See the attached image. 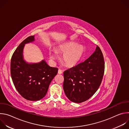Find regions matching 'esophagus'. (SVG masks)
Segmentation results:
<instances>
[{"label": "esophagus", "mask_w": 129, "mask_h": 129, "mask_svg": "<svg viewBox=\"0 0 129 129\" xmlns=\"http://www.w3.org/2000/svg\"><path fill=\"white\" fill-rule=\"evenodd\" d=\"M58 74H62V73H63V71H62V70H61V69H59L58 70Z\"/></svg>", "instance_id": "1"}]
</instances>
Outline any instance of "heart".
Masks as SVG:
<instances>
[{"label":"heart","mask_w":129,"mask_h":129,"mask_svg":"<svg viewBox=\"0 0 129 129\" xmlns=\"http://www.w3.org/2000/svg\"><path fill=\"white\" fill-rule=\"evenodd\" d=\"M85 51L84 46L79 45L75 42H70L60 46L59 52L63 53L62 60L68 66L77 65L82 59ZM58 58V52L56 50H50L49 58L51 61L54 63Z\"/></svg>","instance_id":"heart-1"}]
</instances>
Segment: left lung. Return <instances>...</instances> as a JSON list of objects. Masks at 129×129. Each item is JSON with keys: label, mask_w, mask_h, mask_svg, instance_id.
Here are the masks:
<instances>
[{"label": "left lung", "mask_w": 129, "mask_h": 129, "mask_svg": "<svg viewBox=\"0 0 129 129\" xmlns=\"http://www.w3.org/2000/svg\"><path fill=\"white\" fill-rule=\"evenodd\" d=\"M104 70L103 54L97 46L94 52L84 62L64 72L63 89L67 98L76 103L90 99L98 90Z\"/></svg>", "instance_id": "left-lung-1"}]
</instances>
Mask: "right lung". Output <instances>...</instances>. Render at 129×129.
Here are the masks:
<instances>
[{
  "label": "right lung",
  "mask_w": 129,
  "mask_h": 129,
  "mask_svg": "<svg viewBox=\"0 0 129 129\" xmlns=\"http://www.w3.org/2000/svg\"><path fill=\"white\" fill-rule=\"evenodd\" d=\"M34 37H28L20 44L11 61V75L16 90L23 98L31 101H39L45 96L58 71L57 68L49 66L44 60L37 63H28L24 60V45L34 42Z\"/></svg>",
  "instance_id": "1"
}]
</instances>
